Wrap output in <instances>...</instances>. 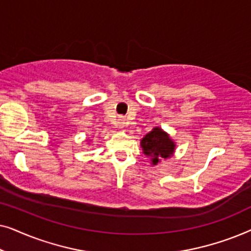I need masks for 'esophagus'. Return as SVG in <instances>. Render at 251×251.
I'll return each mask as SVG.
<instances>
[{
  "mask_svg": "<svg viewBox=\"0 0 251 251\" xmlns=\"http://www.w3.org/2000/svg\"><path fill=\"white\" fill-rule=\"evenodd\" d=\"M118 123H119V126L120 128H123V126H125V119H119V121H118Z\"/></svg>",
  "mask_w": 251,
  "mask_h": 251,
  "instance_id": "obj_1",
  "label": "esophagus"
}]
</instances>
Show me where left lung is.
<instances>
[{
	"mask_svg": "<svg viewBox=\"0 0 251 251\" xmlns=\"http://www.w3.org/2000/svg\"><path fill=\"white\" fill-rule=\"evenodd\" d=\"M140 147L143 149V153L150 157L151 164L156 166L162 160L170 159L174 155L176 143L162 128L154 126L140 139Z\"/></svg>",
	"mask_w": 251,
	"mask_h": 251,
	"instance_id": "1",
	"label": "left lung"
}]
</instances>
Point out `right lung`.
I'll return each mask as SVG.
<instances>
[{
    "mask_svg": "<svg viewBox=\"0 0 251 251\" xmlns=\"http://www.w3.org/2000/svg\"><path fill=\"white\" fill-rule=\"evenodd\" d=\"M88 142H90V140H89V139H88Z\"/></svg>",
    "mask_w": 251,
    "mask_h": 251,
    "instance_id": "obj_1",
    "label": "right lung"
}]
</instances>
